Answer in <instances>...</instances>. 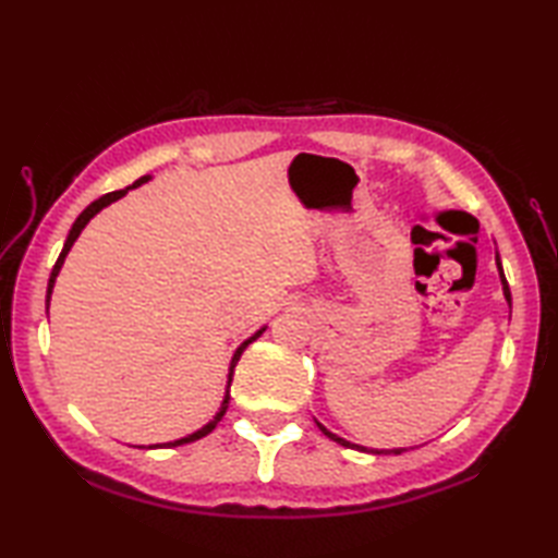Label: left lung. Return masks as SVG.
Segmentation results:
<instances>
[{"label": "left lung", "mask_w": 558, "mask_h": 558, "mask_svg": "<svg viewBox=\"0 0 558 558\" xmlns=\"http://www.w3.org/2000/svg\"><path fill=\"white\" fill-rule=\"evenodd\" d=\"M496 268H499V278H501L504 298H506L508 306H511V290H508V282H506V276H504V266H501V256H499V252H496ZM316 426H318V429H322V432L330 438V441H336V444L345 446V448L362 450V453H374V456H400V453H405V450H408V448H366V446H360V444H352V441H348V438H342V436H338V434H333V432H328L322 422H316Z\"/></svg>", "instance_id": "left-lung-1"}]
</instances>
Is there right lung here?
I'll return each instance as SVG.
<instances>
[{
	"mask_svg": "<svg viewBox=\"0 0 558 558\" xmlns=\"http://www.w3.org/2000/svg\"><path fill=\"white\" fill-rule=\"evenodd\" d=\"M153 177L150 174H144V177H138V180L132 184V186H126V189H120V192H110V194H105V196H100L98 201H93V204L81 213V216L74 220V225H71V230H69V234H66V242H64V248H62V254H59V258H57V264H54V268H52V272H50V282H47V298H45V304H47V310H50V300H52V290H54V282H57V276H59V270H62V266H64V258H66V254L71 252V246H74V242L78 240V234L83 232V228H86V225L98 216V213L102 210V208H108L110 204H114V201H120L122 196H126V192H132V189H138L141 184H146V182H150ZM268 326H260L254 336H248L240 348L234 350V354H232V360H230V366H228V386H225V396H222V402H220V408H218V412H216V417H213L208 424H204L201 426V429H196L194 434H186V436H182V438H177V441H168V444H150L148 448H174V446H184V444H192V441H198V438H204L206 434H210L213 429H216L218 426V422L222 420V414L228 412V405H230V384H232V374H234V366H236V362H240V357H242V352L252 345V342L264 333ZM138 448H144V446H138Z\"/></svg>",
	"mask_w": 558,
	"mask_h": 558,
	"instance_id": "1",
	"label": "right lung"
}]
</instances>
